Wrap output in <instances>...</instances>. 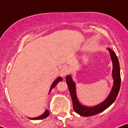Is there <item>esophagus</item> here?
<instances>
[{"label": "esophagus", "mask_w": 128, "mask_h": 128, "mask_svg": "<svg viewBox=\"0 0 128 128\" xmlns=\"http://www.w3.org/2000/svg\"><path fill=\"white\" fill-rule=\"evenodd\" d=\"M68 68L67 67V66H64V67H62V69H61V74H62V76H66V74H67L68 72Z\"/></svg>", "instance_id": "esophagus-1"}]
</instances>
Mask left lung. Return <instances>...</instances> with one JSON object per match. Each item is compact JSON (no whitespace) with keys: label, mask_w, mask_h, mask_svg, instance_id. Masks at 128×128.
Wrapping results in <instances>:
<instances>
[{"label":"left lung","mask_w":128,"mask_h":128,"mask_svg":"<svg viewBox=\"0 0 128 128\" xmlns=\"http://www.w3.org/2000/svg\"><path fill=\"white\" fill-rule=\"evenodd\" d=\"M107 49L110 53V58L112 63V77L113 79V86L108 97L102 102L93 106L82 105L79 102L78 98L76 83L73 81L72 75L68 74L66 76V82L72 99L73 110L80 116L89 117L102 112L107 108H108L110 105H112V104L115 101L119 92L120 82H121L119 62L115 52L110 48H107Z\"/></svg>","instance_id":"left-lung-1"}]
</instances>
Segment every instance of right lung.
I'll return each mask as SVG.
<instances>
[{
	"label": "right lung",
	"instance_id": "right-lung-1",
	"mask_svg": "<svg viewBox=\"0 0 128 128\" xmlns=\"http://www.w3.org/2000/svg\"><path fill=\"white\" fill-rule=\"evenodd\" d=\"M62 77H61V76H59V77L57 78L55 80H54V82L52 83V86H50V88L49 92H50V91L52 90L53 88H54L56 86L57 84H58L60 81H62ZM49 110H48V109H46V110L45 112H44L42 114L41 116H38V117H34V118H30V119H31V120H41V119H43V118H46L47 117H48V116H49Z\"/></svg>",
	"mask_w": 128,
	"mask_h": 128
}]
</instances>
